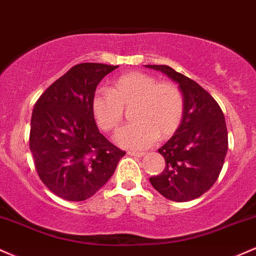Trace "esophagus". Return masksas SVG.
<instances>
[{
  "instance_id": "34e87169",
  "label": "esophagus",
  "mask_w": 256,
  "mask_h": 256,
  "mask_svg": "<svg viewBox=\"0 0 256 256\" xmlns=\"http://www.w3.org/2000/svg\"><path fill=\"white\" fill-rule=\"evenodd\" d=\"M128 154H129V156H134V157H142V156H145L146 153H145V152H135V151H128Z\"/></svg>"
}]
</instances>
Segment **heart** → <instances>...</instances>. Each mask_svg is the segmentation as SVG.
<instances>
[{"instance_id":"heart-1","label":"heart","mask_w":256,"mask_h":256,"mask_svg":"<svg viewBox=\"0 0 256 256\" xmlns=\"http://www.w3.org/2000/svg\"><path fill=\"white\" fill-rule=\"evenodd\" d=\"M135 105L130 123L120 129L115 141L130 150H145L158 138L172 135L181 124L184 99L181 90L152 75L132 72L116 78L110 90H98L91 108L98 127L104 132L115 130L124 118V108Z\"/></svg>"}]
</instances>
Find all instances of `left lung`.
<instances>
[{
    "label": "left lung",
    "mask_w": 256,
    "mask_h": 256,
    "mask_svg": "<svg viewBox=\"0 0 256 256\" xmlns=\"http://www.w3.org/2000/svg\"><path fill=\"white\" fill-rule=\"evenodd\" d=\"M176 81L184 99L181 124L158 152L165 159L160 175L150 177L156 190L177 202L196 199L217 181L228 151L224 114L199 84L169 66L146 64Z\"/></svg>",
    "instance_id": "1"
}]
</instances>
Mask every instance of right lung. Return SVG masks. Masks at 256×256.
Listing matches in <instances>:
<instances>
[{"instance_id":"right-lung-1","label":"right lung","mask_w":256,"mask_h":256,"mask_svg":"<svg viewBox=\"0 0 256 256\" xmlns=\"http://www.w3.org/2000/svg\"><path fill=\"white\" fill-rule=\"evenodd\" d=\"M117 67L74 66L36 102L30 150L39 178L62 199L91 198L109 181L126 154L99 133L91 108L98 84Z\"/></svg>"}]
</instances>
